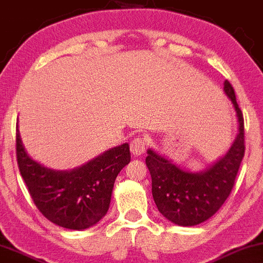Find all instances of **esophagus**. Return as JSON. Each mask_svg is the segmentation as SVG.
<instances>
[{
  "mask_svg": "<svg viewBox=\"0 0 263 263\" xmlns=\"http://www.w3.org/2000/svg\"><path fill=\"white\" fill-rule=\"evenodd\" d=\"M144 148H146V140L141 136H136L130 142V151L134 155H140L144 152Z\"/></svg>",
  "mask_w": 263,
  "mask_h": 263,
  "instance_id": "esophagus-1",
  "label": "esophagus"
}]
</instances>
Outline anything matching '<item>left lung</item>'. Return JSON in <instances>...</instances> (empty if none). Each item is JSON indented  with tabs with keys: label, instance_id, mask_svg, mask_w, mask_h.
I'll return each instance as SVG.
<instances>
[{
	"label": "left lung",
	"instance_id": "8db88e82",
	"mask_svg": "<svg viewBox=\"0 0 263 263\" xmlns=\"http://www.w3.org/2000/svg\"><path fill=\"white\" fill-rule=\"evenodd\" d=\"M224 91L234 104L238 134L229 152L200 173L179 168L170 160L148 149L146 165L152 177V195L163 217L181 227H193L214 216L234 187L245 157V120L234 87L224 82Z\"/></svg>",
	"mask_w": 263,
	"mask_h": 263
}]
</instances>
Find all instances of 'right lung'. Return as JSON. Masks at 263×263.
Returning a JSON list of instances; mask_svg holds the SVG:
<instances>
[{"instance_id":"obj_1","label":"right lung","mask_w":263,"mask_h":263,"mask_svg":"<svg viewBox=\"0 0 263 263\" xmlns=\"http://www.w3.org/2000/svg\"><path fill=\"white\" fill-rule=\"evenodd\" d=\"M18 170L37 210L66 229L92 227L108 212L117 174L130 161L123 143L72 171H54L34 161L25 151L16 123Z\"/></svg>"}]
</instances>
